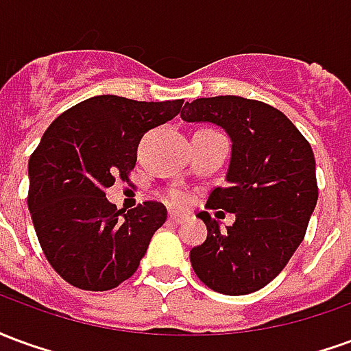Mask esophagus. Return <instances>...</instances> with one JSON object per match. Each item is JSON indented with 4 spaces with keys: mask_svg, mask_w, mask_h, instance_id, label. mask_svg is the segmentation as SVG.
Wrapping results in <instances>:
<instances>
[{
    "mask_svg": "<svg viewBox=\"0 0 351 351\" xmlns=\"http://www.w3.org/2000/svg\"><path fill=\"white\" fill-rule=\"evenodd\" d=\"M184 220H186V216H184V214H178L175 213V210H173V213H169V221H171V223H182Z\"/></svg>",
    "mask_w": 351,
    "mask_h": 351,
    "instance_id": "obj_1",
    "label": "esophagus"
}]
</instances>
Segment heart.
<instances>
[{"label":"heart","mask_w":351,"mask_h":351,"mask_svg":"<svg viewBox=\"0 0 351 351\" xmlns=\"http://www.w3.org/2000/svg\"><path fill=\"white\" fill-rule=\"evenodd\" d=\"M171 201H173V203H176V205H182L186 199H184L182 193H178V191H173V193H171Z\"/></svg>","instance_id":"heart-1"}]
</instances>
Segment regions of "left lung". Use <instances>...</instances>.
<instances>
[{"mask_svg":"<svg viewBox=\"0 0 351 351\" xmlns=\"http://www.w3.org/2000/svg\"><path fill=\"white\" fill-rule=\"evenodd\" d=\"M184 122L214 123L231 138L226 186L208 208L235 214L233 226L199 213L206 241L191 248L197 278L223 295L258 291L276 278L304 239L317 203L316 161L308 141L278 108L239 95L186 103Z\"/></svg>","mask_w":351,"mask_h":351,"instance_id":"1","label":"left lung"}]
</instances>
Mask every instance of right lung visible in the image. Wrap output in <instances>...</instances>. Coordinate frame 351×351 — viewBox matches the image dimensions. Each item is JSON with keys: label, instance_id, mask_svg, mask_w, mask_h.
<instances>
[{"label": "right lung", "instance_id": "add662e5", "mask_svg": "<svg viewBox=\"0 0 351 351\" xmlns=\"http://www.w3.org/2000/svg\"><path fill=\"white\" fill-rule=\"evenodd\" d=\"M182 103L95 95L45 131L27 163V206L49 263L71 286L107 291L137 271L167 208L146 201L123 213L105 190L116 176L128 180L143 135L173 120Z\"/></svg>", "mask_w": 351, "mask_h": 351}]
</instances>
